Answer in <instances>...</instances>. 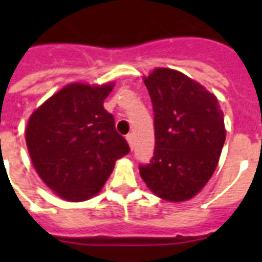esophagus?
<instances>
[{
    "instance_id": "1",
    "label": "esophagus",
    "mask_w": 262,
    "mask_h": 262,
    "mask_svg": "<svg viewBox=\"0 0 262 262\" xmlns=\"http://www.w3.org/2000/svg\"><path fill=\"white\" fill-rule=\"evenodd\" d=\"M126 139H127V142H128L129 147H131V149H133V148H134V142H135V140H134V135H133V134H128V135L126 136Z\"/></svg>"
}]
</instances>
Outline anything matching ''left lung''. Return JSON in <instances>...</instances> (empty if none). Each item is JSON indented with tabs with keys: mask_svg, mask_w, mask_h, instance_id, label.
<instances>
[{
	"mask_svg": "<svg viewBox=\"0 0 262 262\" xmlns=\"http://www.w3.org/2000/svg\"><path fill=\"white\" fill-rule=\"evenodd\" d=\"M144 82L154 107L155 152L139 172L160 198L190 200L207 184L221 157L223 111L214 94L181 72L157 68Z\"/></svg>",
	"mask_w": 262,
	"mask_h": 262,
	"instance_id": "8db88e82",
	"label": "left lung"
}]
</instances>
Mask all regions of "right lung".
<instances>
[{
    "label": "right lung",
    "mask_w": 262,
    "mask_h": 262,
    "mask_svg": "<svg viewBox=\"0 0 262 262\" xmlns=\"http://www.w3.org/2000/svg\"><path fill=\"white\" fill-rule=\"evenodd\" d=\"M113 84H71L32 113L26 143L34 168L59 196L81 202L96 195L115 161L129 152L103 107Z\"/></svg>",
    "instance_id": "right-lung-1"
}]
</instances>
